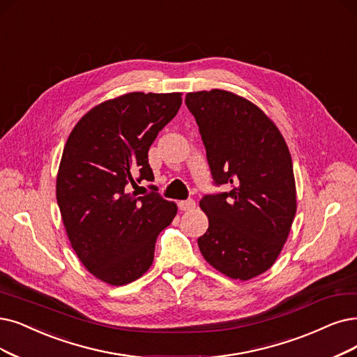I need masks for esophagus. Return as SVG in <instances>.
Instances as JSON below:
<instances>
[{
  "instance_id": "34e87169",
  "label": "esophagus",
  "mask_w": 357,
  "mask_h": 357,
  "mask_svg": "<svg viewBox=\"0 0 357 357\" xmlns=\"http://www.w3.org/2000/svg\"><path fill=\"white\" fill-rule=\"evenodd\" d=\"M196 206V202L193 201V199H188V201H181V202H178V208H180V211H192L193 208Z\"/></svg>"
}]
</instances>
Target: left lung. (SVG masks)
I'll return each mask as SVG.
<instances>
[{
    "label": "left lung",
    "mask_w": 357,
    "mask_h": 357,
    "mask_svg": "<svg viewBox=\"0 0 357 357\" xmlns=\"http://www.w3.org/2000/svg\"><path fill=\"white\" fill-rule=\"evenodd\" d=\"M215 186L228 192L199 202L209 227L197 238L206 262L234 280H250L277 261L296 215V183L286 140L261 108L231 92H190Z\"/></svg>",
    "instance_id": "8db88e82"
}]
</instances>
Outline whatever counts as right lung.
<instances>
[{"mask_svg":"<svg viewBox=\"0 0 357 357\" xmlns=\"http://www.w3.org/2000/svg\"><path fill=\"white\" fill-rule=\"evenodd\" d=\"M181 93L132 92L93 107L71 130L56 176V202L71 248L111 286L144 275L177 205L130 188L153 181L148 151L176 117Z\"/></svg>","mask_w":357,"mask_h":357,"instance_id":"right-lung-1","label":"right lung"}]
</instances>
